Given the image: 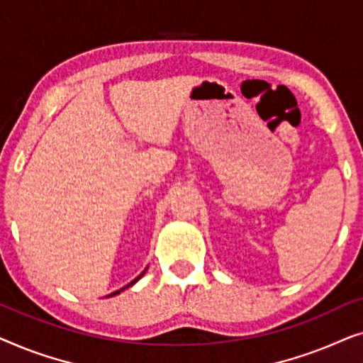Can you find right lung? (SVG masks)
Returning a JSON list of instances; mask_svg holds the SVG:
<instances>
[{
  "mask_svg": "<svg viewBox=\"0 0 363 363\" xmlns=\"http://www.w3.org/2000/svg\"><path fill=\"white\" fill-rule=\"evenodd\" d=\"M143 274H145V271H143V272H142V274H140V276H138V277H135V279H133V281H132V282H130V284H127V286H125V287H130V286H132V284H135V282H137V281H138V279H140V277H142V276H143ZM118 292H121V291H116V292H112V294H111V296H116V294H118Z\"/></svg>",
  "mask_w": 363,
  "mask_h": 363,
  "instance_id": "right-lung-1",
  "label": "right lung"
}]
</instances>
